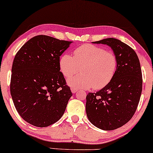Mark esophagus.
<instances>
[{
    "label": "esophagus",
    "instance_id": "obj_1",
    "mask_svg": "<svg viewBox=\"0 0 153 153\" xmlns=\"http://www.w3.org/2000/svg\"><path fill=\"white\" fill-rule=\"evenodd\" d=\"M71 91H72V93H76L78 90L76 89V88H71Z\"/></svg>",
    "mask_w": 153,
    "mask_h": 153
}]
</instances>
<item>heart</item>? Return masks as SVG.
<instances>
[{"label":"heart","mask_w":153,"mask_h":153,"mask_svg":"<svg viewBox=\"0 0 153 153\" xmlns=\"http://www.w3.org/2000/svg\"><path fill=\"white\" fill-rule=\"evenodd\" d=\"M73 54L74 56L65 53L59 60L60 70L66 79L77 74L81 68V74L68 80L71 87L98 90L106 86L114 78L118 68V59L114 52L85 44L77 47Z\"/></svg>","instance_id":"heart-1"}]
</instances>
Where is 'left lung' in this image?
I'll use <instances>...</instances> for the list:
<instances>
[{
    "label": "left lung",
    "instance_id": "obj_1",
    "mask_svg": "<svg viewBox=\"0 0 153 153\" xmlns=\"http://www.w3.org/2000/svg\"><path fill=\"white\" fill-rule=\"evenodd\" d=\"M111 48L118 59L114 78L105 87L86 95L85 111L92 124L103 130H114L126 124L136 112L142 91V72L132 48L119 39L93 42Z\"/></svg>",
    "mask_w": 153,
    "mask_h": 153
}]
</instances>
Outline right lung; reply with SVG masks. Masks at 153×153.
<instances>
[{
  "label": "right lung",
  "mask_w": 153,
  "mask_h": 153,
  "mask_svg": "<svg viewBox=\"0 0 153 153\" xmlns=\"http://www.w3.org/2000/svg\"><path fill=\"white\" fill-rule=\"evenodd\" d=\"M72 42L37 35L14 58L10 93L14 106L27 123L45 127L60 120L72 93L61 72L60 56Z\"/></svg>",
  "instance_id": "1"
}]
</instances>
